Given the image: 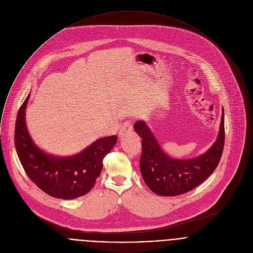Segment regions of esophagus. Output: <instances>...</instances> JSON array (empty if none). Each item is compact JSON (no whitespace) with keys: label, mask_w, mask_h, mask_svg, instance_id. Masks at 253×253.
<instances>
[{"label":"esophagus","mask_w":253,"mask_h":253,"mask_svg":"<svg viewBox=\"0 0 253 253\" xmlns=\"http://www.w3.org/2000/svg\"><path fill=\"white\" fill-rule=\"evenodd\" d=\"M131 130H132V123L131 122H125L124 125L122 126L121 129H120L119 135H120V137H123V136L126 135L127 133L131 132Z\"/></svg>","instance_id":"34e87169"}]
</instances>
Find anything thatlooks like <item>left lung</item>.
Listing matches in <instances>:
<instances>
[{
    "label": "left lung",
    "instance_id": "8db88e82",
    "mask_svg": "<svg viewBox=\"0 0 253 253\" xmlns=\"http://www.w3.org/2000/svg\"><path fill=\"white\" fill-rule=\"evenodd\" d=\"M133 127L142 139L139 166L143 180L158 195L175 196L193 189L215 170L220 162L225 143L224 109L216 141L204 154L192 159L169 157L145 122L138 121Z\"/></svg>",
    "mask_w": 253,
    "mask_h": 253
}]
</instances>
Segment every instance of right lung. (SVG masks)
<instances>
[{
    "label": "right lung",
    "mask_w": 253,
    "mask_h": 253,
    "mask_svg": "<svg viewBox=\"0 0 253 253\" xmlns=\"http://www.w3.org/2000/svg\"><path fill=\"white\" fill-rule=\"evenodd\" d=\"M29 95L18 110L14 145L28 177L45 193L60 199H75L88 193L103 168L104 157L114 148L116 135L97 139L77 155L60 157L41 150L26 127L25 110Z\"/></svg>",
    "instance_id": "right-lung-1"
}]
</instances>
